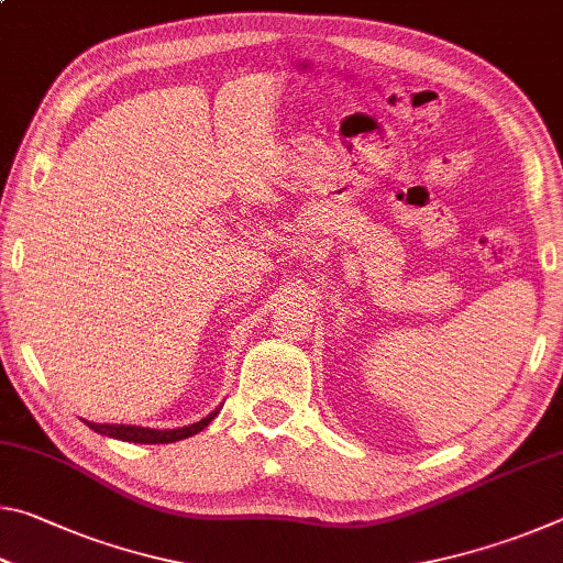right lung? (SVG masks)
Masks as SVG:
<instances>
[{
  "label": "right lung",
  "mask_w": 563,
  "mask_h": 563,
  "mask_svg": "<svg viewBox=\"0 0 563 563\" xmlns=\"http://www.w3.org/2000/svg\"><path fill=\"white\" fill-rule=\"evenodd\" d=\"M221 407L223 405H218L211 415H206L201 419V422L176 427V430H154V427H136V424H99V422H89V419H84V424H87L89 430H93V432H99L103 437H113V440H121V442L168 444V442L186 440V437H194L201 430H206V427L218 417V412H221Z\"/></svg>",
  "instance_id": "add662e5"
}]
</instances>
